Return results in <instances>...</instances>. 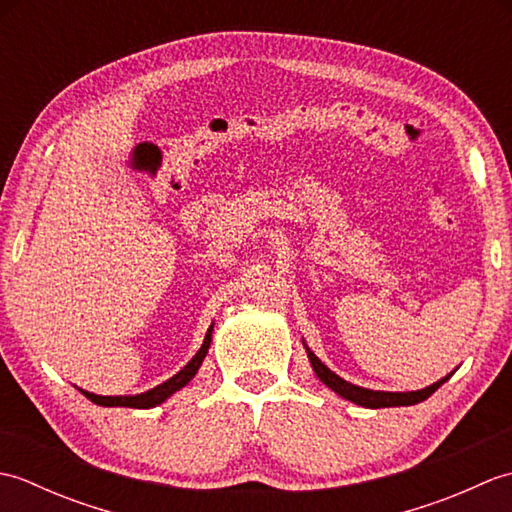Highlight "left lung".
Masks as SVG:
<instances>
[{"label": "left lung", "mask_w": 512, "mask_h": 512, "mask_svg": "<svg viewBox=\"0 0 512 512\" xmlns=\"http://www.w3.org/2000/svg\"><path fill=\"white\" fill-rule=\"evenodd\" d=\"M303 347H306L308 361H310V365H312V369H314V374L319 376V380H321V383H323L325 387H330V389L334 391V394H339L341 398L354 402V405L367 407V409L418 405V402L427 400L440 385L447 383V380H449V378L453 376V372H455V369H453L451 374H447L444 378L436 380V383H433V385L424 387V389H418V391H378V389H367V387H358V385H354V383H347L345 378H341L339 374H334L328 365L321 363V358L310 350L306 341H303Z\"/></svg>", "instance_id": "1"}]
</instances>
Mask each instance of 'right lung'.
<instances>
[{
  "label": "right lung",
  "mask_w": 512,
  "mask_h": 512,
  "mask_svg": "<svg viewBox=\"0 0 512 512\" xmlns=\"http://www.w3.org/2000/svg\"><path fill=\"white\" fill-rule=\"evenodd\" d=\"M211 334H213V323L209 325V330L204 334V341L200 345V350L195 352V356L191 361L184 365L178 374H173L165 383L156 385L154 389H147L143 394H134V396H99V394H92V391H85L79 389L81 394L92 400L94 405H101V407H132V409H151V407H158L165 402L169 396L176 394L182 387H187L193 376L198 374V369L202 365V361L209 354V347H211Z\"/></svg>",
  "instance_id": "add662e5"
}]
</instances>
